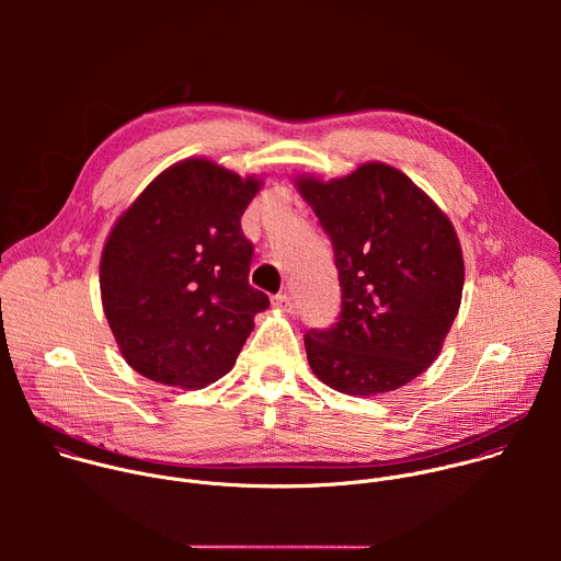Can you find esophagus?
Segmentation results:
<instances>
[{"label":"esophagus","instance_id":"obj_1","mask_svg":"<svg viewBox=\"0 0 561 561\" xmlns=\"http://www.w3.org/2000/svg\"><path fill=\"white\" fill-rule=\"evenodd\" d=\"M273 306L279 308V310H284V312H293V308H295V304H293V299H290L288 293L275 295V297H273Z\"/></svg>","mask_w":561,"mask_h":561}]
</instances>
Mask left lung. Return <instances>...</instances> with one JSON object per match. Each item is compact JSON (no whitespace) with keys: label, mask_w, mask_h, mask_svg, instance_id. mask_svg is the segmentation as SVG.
<instances>
[{"label":"left lung","mask_w":561,"mask_h":561,"mask_svg":"<svg viewBox=\"0 0 561 561\" xmlns=\"http://www.w3.org/2000/svg\"><path fill=\"white\" fill-rule=\"evenodd\" d=\"M297 188L333 244L342 310L310 329L312 373L346 394L409 383L439 355L461 301L463 260L448 217L404 173L370 162Z\"/></svg>","instance_id":"left-lung-1"}]
</instances>
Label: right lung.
Returning a JSON list of instances; mask_svg holds the SVG:
<instances>
[{"instance_id": "obj_1", "label": "right lung", "mask_w": 561, "mask_h": 561, "mask_svg": "<svg viewBox=\"0 0 561 561\" xmlns=\"http://www.w3.org/2000/svg\"><path fill=\"white\" fill-rule=\"evenodd\" d=\"M260 180L186 159L154 178L117 219L100 288L124 359L144 377L202 388L226 375L268 297L249 284L242 215Z\"/></svg>"}]
</instances>
